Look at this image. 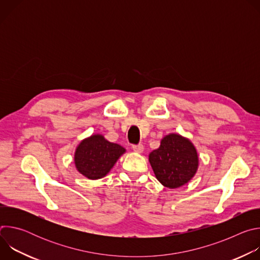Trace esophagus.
Here are the masks:
<instances>
[{
  "label": "esophagus",
  "mask_w": 260,
  "mask_h": 260,
  "mask_svg": "<svg viewBox=\"0 0 260 260\" xmlns=\"http://www.w3.org/2000/svg\"><path fill=\"white\" fill-rule=\"evenodd\" d=\"M133 150L135 152H138V153H142L143 150H144V146L142 144H138V145H133Z\"/></svg>",
  "instance_id": "obj_1"
}]
</instances>
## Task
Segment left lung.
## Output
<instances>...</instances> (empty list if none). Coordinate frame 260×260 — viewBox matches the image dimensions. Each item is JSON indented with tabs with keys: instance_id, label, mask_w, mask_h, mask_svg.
<instances>
[{
	"instance_id": "1",
	"label": "left lung",
	"mask_w": 260,
	"mask_h": 260,
	"mask_svg": "<svg viewBox=\"0 0 260 260\" xmlns=\"http://www.w3.org/2000/svg\"><path fill=\"white\" fill-rule=\"evenodd\" d=\"M157 180L166 187L178 188L196 175L199 156L192 143L177 134L166 136L157 149L149 154Z\"/></svg>"
}]
</instances>
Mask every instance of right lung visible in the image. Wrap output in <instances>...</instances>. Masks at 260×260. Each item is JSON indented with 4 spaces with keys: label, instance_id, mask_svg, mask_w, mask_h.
<instances>
[{
    "label": "right lung",
    "instance_id": "1",
    "mask_svg": "<svg viewBox=\"0 0 260 260\" xmlns=\"http://www.w3.org/2000/svg\"><path fill=\"white\" fill-rule=\"evenodd\" d=\"M124 152L122 146L107 141L102 135H92L78 145L74 160L80 174L96 180L105 177Z\"/></svg>",
    "mask_w": 260,
    "mask_h": 260
}]
</instances>
